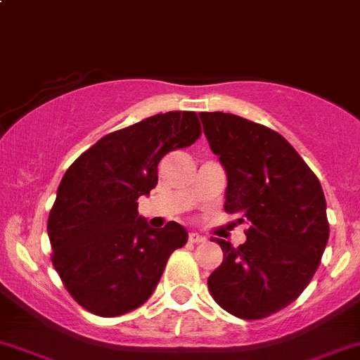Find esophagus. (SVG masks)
<instances>
[{
  "instance_id": "34e87169",
  "label": "esophagus",
  "mask_w": 360,
  "mask_h": 360,
  "mask_svg": "<svg viewBox=\"0 0 360 360\" xmlns=\"http://www.w3.org/2000/svg\"><path fill=\"white\" fill-rule=\"evenodd\" d=\"M188 240H190L191 244H198V243H204V237L200 236V233H197V232H191L190 236H188Z\"/></svg>"
}]
</instances>
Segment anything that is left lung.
<instances>
[{"label": "left lung", "instance_id": "left-lung-1", "mask_svg": "<svg viewBox=\"0 0 360 360\" xmlns=\"http://www.w3.org/2000/svg\"><path fill=\"white\" fill-rule=\"evenodd\" d=\"M212 153L229 177L225 211L248 221L246 243H216L223 262L209 276L230 315L260 320L287 308L319 269L329 240L319 177L278 131L223 112H202Z\"/></svg>", "mask_w": 360, "mask_h": 360}]
</instances>
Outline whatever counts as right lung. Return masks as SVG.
Returning a JSON list of instances; mask_svg holds the SVG:
<instances>
[{"mask_svg": "<svg viewBox=\"0 0 360 360\" xmlns=\"http://www.w3.org/2000/svg\"><path fill=\"white\" fill-rule=\"evenodd\" d=\"M200 135L195 112L156 114L102 137L68 167L47 232L52 265L84 309L120 316L144 304L172 251L186 244L179 223L148 226L137 200L158 184L160 160Z\"/></svg>", "mask_w": 360, "mask_h": 360, "instance_id": "right-lung-1", "label": "right lung"}]
</instances>
